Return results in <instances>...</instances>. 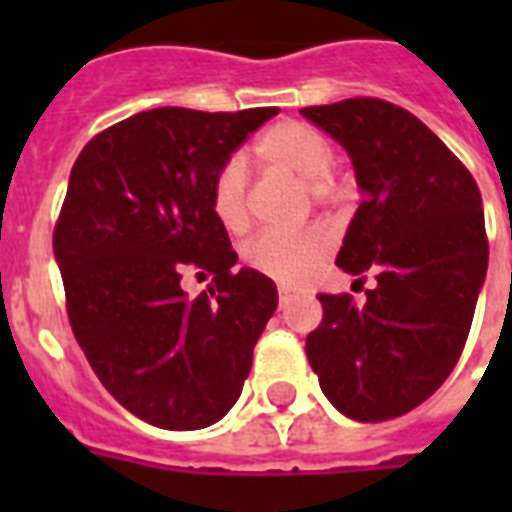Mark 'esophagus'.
<instances>
[{
    "label": "esophagus",
    "mask_w": 512,
    "mask_h": 512,
    "mask_svg": "<svg viewBox=\"0 0 512 512\" xmlns=\"http://www.w3.org/2000/svg\"><path fill=\"white\" fill-rule=\"evenodd\" d=\"M289 300H292V289H289L287 284H279V303L287 305Z\"/></svg>",
    "instance_id": "esophagus-1"
}]
</instances>
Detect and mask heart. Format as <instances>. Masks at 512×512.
Segmentation results:
<instances>
[{
  "label": "heart",
  "mask_w": 512,
  "mask_h": 512,
  "mask_svg": "<svg viewBox=\"0 0 512 512\" xmlns=\"http://www.w3.org/2000/svg\"><path fill=\"white\" fill-rule=\"evenodd\" d=\"M255 154L268 167H279L308 183L316 201L335 196V148L327 135L303 122H279L257 138ZM212 212L228 231H244L249 223V175L241 156L220 164L212 180ZM335 247V236L327 225H308L303 231H265L244 249V260L257 273H265L284 284L311 279L316 268Z\"/></svg>",
  "instance_id": "1"
}]
</instances>
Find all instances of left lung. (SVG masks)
<instances>
[{"mask_svg":"<svg viewBox=\"0 0 512 512\" xmlns=\"http://www.w3.org/2000/svg\"><path fill=\"white\" fill-rule=\"evenodd\" d=\"M300 114L348 151L364 193L337 265L377 281L364 305L319 295L324 319L305 353L345 417L393 420L433 396L465 348L489 265L481 191L436 132L388 100Z\"/></svg>","mask_w":512,"mask_h":512,"instance_id":"1","label":"left lung"}]
</instances>
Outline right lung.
Instances as JSON below:
<instances>
[{
  "label": "right lung",
  "mask_w": 512,
  "mask_h": 512,
  "mask_svg": "<svg viewBox=\"0 0 512 512\" xmlns=\"http://www.w3.org/2000/svg\"><path fill=\"white\" fill-rule=\"evenodd\" d=\"M279 108H151L98 132L68 180L52 249L74 337L103 388L140 420L199 430L241 396L276 311L268 276L233 273L212 212L225 159ZM213 276L188 298L185 275Z\"/></svg>",
  "instance_id": "obj_1"
}]
</instances>
